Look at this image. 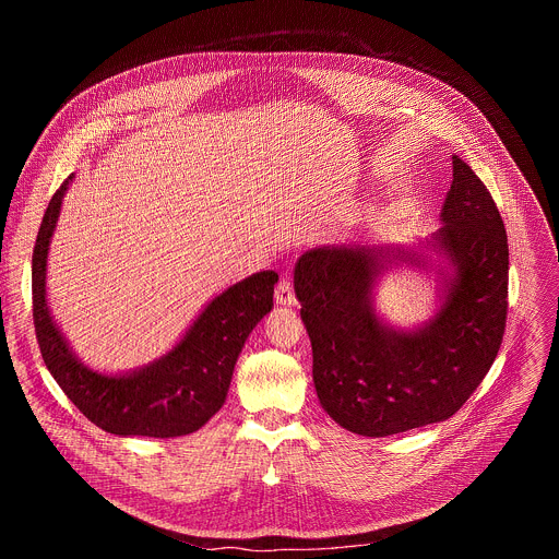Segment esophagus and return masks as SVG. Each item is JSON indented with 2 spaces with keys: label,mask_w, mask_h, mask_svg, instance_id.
I'll list each match as a JSON object with an SVG mask.
<instances>
[{
  "label": "esophagus",
  "mask_w": 559,
  "mask_h": 559,
  "mask_svg": "<svg viewBox=\"0 0 559 559\" xmlns=\"http://www.w3.org/2000/svg\"><path fill=\"white\" fill-rule=\"evenodd\" d=\"M274 298L278 305H294L296 302V294L292 287V281L287 276H283L274 289Z\"/></svg>",
  "instance_id": "esophagus-1"
}]
</instances>
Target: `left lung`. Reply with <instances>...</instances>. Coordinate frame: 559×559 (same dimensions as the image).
Here are the masks:
<instances>
[{
    "label": "left lung",
    "mask_w": 559,
    "mask_h": 559,
    "mask_svg": "<svg viewBox=\"0 0 559 559\" xmlns=\"http://www.w3.org/2000/svg\"><path fill=\"white\" fill-rule=\"evenodd\" d=\"M451 164L433 246L455 274L427 328L393 332L373 313L378 250L316 248L296 263L318 401L347 431L384 438L451 418L500 352L509 309L507 229L480 177L457 156Z\"/></svg>",
    "instance_id": "8db88e82"
}]
</instances>
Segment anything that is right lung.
<instances>
[{
    "label": "right lung",
    "mask_w": 559,
    "mask_h": 559,
    "mask_svg": "<svg viewBox=\"0 0 559 559\" xmlns=\"http://www.w3.org/2000/svg\"><path fill=\"white\" fill-rule=\"evenodd\" d=\"M70 179L52 194L33 250V323L41 358L70 403L99 429L115 436H188L223 407L236 358L274 305L278 274L259 272L225 289L162 360L128 376H102L72 356L46 305L48 243Z\"/></svg>",
    "instance_id": "right-lung-1"
}]
</instances>
